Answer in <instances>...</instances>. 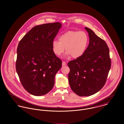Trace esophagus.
<instances>
[{"mask_svg": "<svg viewBox=\"0 0 124 124\" xmlns=\"http://www.w3.org/2000/svg\"><path fill=\"white\" fill-rule=\"evenodd\" d=\"M66 65V62H64V61H62V66H65V65Z\"/></svg>", "mask_w": 124, "mask_h": 124, "instance_id": "34e87169", "label": "esophagus"}]
</instances>
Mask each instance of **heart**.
Here are the masks:
<instances>
[{"label":"heart","mask_w":124,"mask_h":124,"mask_svg":"<svg viewBox=\"0 0 124 124\" xmlns=\"http://www.w3.org/2000/svg\"><path fill=\"white\" fill-rule=\"evenodd\" d=\"M59 41L52 43V50L54 54L60 56L65 50L67 56L78 58L85 53L89 45V37L84 31H69L58 38Z\"/></svg>","instance_id":"b5f03b06"}]
</instances>
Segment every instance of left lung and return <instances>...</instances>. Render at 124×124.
I'll return each instance as SVG.
<instances>
[{"label": "left lung", "mask_w": 124, "mask_h": 124, "mask_svg": "<svg viewBox=\"0 0 124 124\" xmlns=\"http://www.w3.org/2000/svg\"><path fill=\"white\" fill-rule=\"evenodd\" d=\"M90 42L84 54L70 61L69 82L72 91L79 96H90L101 90L106 83L111 68L109 50L104 40L90 28Z\"/></svg>", "instance_id": "left-lung-1"}]
</instances>
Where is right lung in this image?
Masks as SVG:
<instances>
[{"label":"right lung","mask_w":124,"mask_h":124,"mask_svg":"<svg viewBox=\"0 0 124 124\" xmlns=\"http://www.w3.org/2000/svg\"><path fill=\"white\" fill-rule=\"evenodd\" d=\"M62 24L48 23L32 28L20 41L16 68L20 82L28 92L44 95L53 88L55 76L62 62L53 52L52 43Z\"/></svg>","instance_id":"right-lung-1"}]
</instances>
